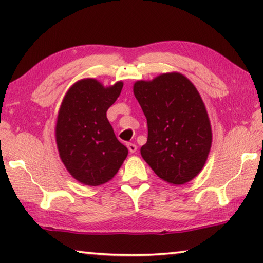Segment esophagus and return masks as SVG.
Returning <instances> with one entry per match:
<instances>
[{"mask_svg":"<svg viewBox=\"0 0 263 263\" xmlns=\"http://www.w3.org/2000/svg\"><path fill=\"white\" fill-rule=\"evenodd\" d=\"M126 146H127V148H128V152H130V153H135L136 151H137V145L132 144V142H128V144H127Z\"/></svg>","mask_w":263,"mask_h":263,"instance_id":"1","label":"esophagus"}]
</instances>
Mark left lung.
I'll return each instance as SVG.
<instances>
[{"mask_svg": "<svg viewBox=\"0 0 263 263\" xmlns=\"http://www.w3.org/2000/svg\"><path fill=\"white\" fill-rule=\"evenodd\" d=\"M133 92L147 119L142 159L168 183L193 180L205 164L212 144L210 119L197 89L183 74L173 72L137 81Z\"/></svg>", "mask_w": 263, "mask_h": 263, "instance_id": "obj_1", "label": "left lung"}]
</instances>
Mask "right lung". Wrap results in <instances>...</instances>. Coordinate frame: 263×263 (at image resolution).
Returning a JSON list of instances; mask_svg holds the SVG:
<instances>
[{
    "label": "right lung",
    "instance_id": "add662e5",
    "mask_svg": "<svg viewBox=\"0 0 263 263\" xmlns=\"http://www.w3.org/2000/svg\"><path fill=\"white\" fill-rule=\"evenodd\" d=\"M123 82L104 87L96 79H82L62 100L55 141L66 169L80 183L97 186L117 174L128 151L118 141L106 111L118 99Z\"/></svg>",
    "mask_w": 263,
    "mask_h": 263
}]
</instances>
